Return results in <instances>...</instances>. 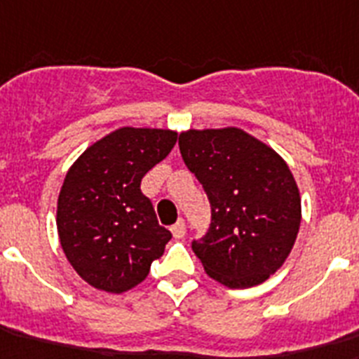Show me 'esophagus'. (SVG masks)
I'll list each match as a JSON object with an SVG mask.
<instances>
[{
    "instance_id": "obj_1",
    "label": "esophagus",
    "mask_w": 359,
    "mask_h": 359,
    "mask_svg": "<svg viewBox=\"0 0 359 359\" xmlns=\"http://www.w3.org/2000/svg\"><path fill=\"white\" fill-rule=\"evenodd\" d=\"M170 231H172L174 238H183V236H185V231H187L185 222H183V220H177L176 224H174V226L170 227Z\"/></svg>"
}]
</instances>
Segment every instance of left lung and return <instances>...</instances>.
Masks as SVG:
<instances>
[{"mask_svg":"<svg viewBox=\"0 0 359 359\" xmlns=\"http://www.w3.org/2000/svg\"><path fill=\"white\" fill-rule=\"evenodd\" d=\"M180 152L211 203V226L192 240L207 275L227 288L264 283L288 259L301 196L279 154L240 128L180 133Z\"/></svg>","mask_w":359,"mask_h":359,"instance_id":"8db88e82","label":"left lung"}]
</instances>
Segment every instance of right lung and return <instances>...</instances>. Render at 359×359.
I'll use <instances>...</instances> for the list:
<instances>
[{
	"label": "right lung",
	"mask_w": 359,
	"mask_h": 359,
	"mask_svg": "<svg viewBox=\"0 0 359 359\" xmlns=\"http://www.w3.org/2000/svg\"><path fill=\"white\" fill-rule=\"evenodd\" d=\"M176 139L172 130L124 126L91 144L67 170L56 227L69 264L93 288L121 293L143 283L172 238L158 224L141 180Z\"/></svg>",
	"instance_id": "add662e5"
}]
</instances>
